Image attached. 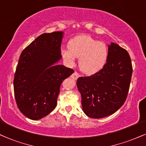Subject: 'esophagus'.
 <instances>
[{
	"label": "esophagus",
	"mask_w": 146,
	"mask_h": 146,
	"mask_svg": "<svg viewBox=\"0 0 146 146\" xmlns=\"http://www.w3.org/2000/svg\"><path fill=\"white\" fill-rule=\"evenodd\" d=\"M80 76V74H79L78 73H77V72H74V73L71 75V78L75 80H76Z\"/></svg>",
	"instance_id": "1"
}]
</instances>
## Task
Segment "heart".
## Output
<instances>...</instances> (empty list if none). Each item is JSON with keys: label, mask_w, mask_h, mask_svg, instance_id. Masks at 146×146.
Listing matches in <instances>:
<instances>
[{"label": "heart", "mask_w": 146, "mask_h": 146, "mask_svg": "<svg viewBox=\"0 0 146 146\" xmlns=\"http://www.w3.org/2000/svg\"><path fill=\"white\" fill-rule=\"evenodd\" d=\"M68 48L61 50V56L67 64L73 66L76 58L81 71L88 75L95 74L103 68L108 59V48L102 42L90 36L82 35L68 42Z\"/></svg>", "instance_id": "b5f03b06"}]
</instances>
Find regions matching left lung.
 <instances>
[{"instance_id": "left-lung-1", "label": "left lung", "mask_w": 146, "mask_h": 146, "mask_svg": "<svg viewBox=\"0 0 146 146\" xmlns=\"http://www.w3.org/2000/svg\"><path fill=\"white\" fill-rule=\"evenodd\" d=\"M132 73L128 52L118 44L110 43L108 59L103 68L77 80L84 113L90 118L100 119L119 109L126 100Z\"/></svg>"}]
</instances>
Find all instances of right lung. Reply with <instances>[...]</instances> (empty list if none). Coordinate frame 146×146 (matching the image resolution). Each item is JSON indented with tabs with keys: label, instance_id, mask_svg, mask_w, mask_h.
Segmentation results:
<instances>
[{
	"label": "right lung",
	"instance_id": "add662e5",
	"mask_svg": "<svg viewBox=\"0 0 146 146\" xmlns=\"http://www.w3.org/2000/svg\"><path fill=\"white\" fill-rule=\"evenodd\" d=\"M62 31L43 33L22 52L14 80L16 104L25 116L38 120L57 106L63 80L73 70L57 63L62 59Z\"/></svg>",
	"mask_w": 146,
	"mask_h": 146
}]
</instances>
